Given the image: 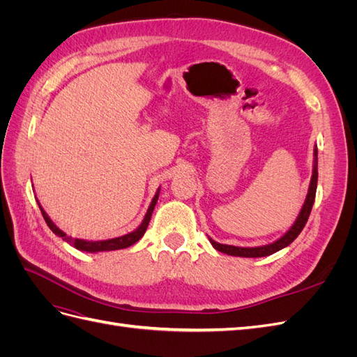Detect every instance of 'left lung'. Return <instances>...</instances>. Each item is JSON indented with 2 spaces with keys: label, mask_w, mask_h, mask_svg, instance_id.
I'll return each instance as SVG.
<instances>
[{
  "label": "left lung",
  "mask_w": 357,
  "mask_h": 357,
  "mask_svg": "<svg viewBox=\"0 0 357 357\" xmlns=\"http://www.w3.org/2000/svg\"><path fill=\"white\" fill-rule=\"evenodd\" d=\"M317 177H319V172H317V146H314V162H312V176L310 180V188H308V193H307V198L304 205H302V208L298 214V218L295 220V223L290 226L289 231L283 235L280 236V238L271 244H266V245H259V247H236V245H228V244H220V243H215L213 238L208 240L211 243V245L215 248V250H219L222 253H226L229 256H240V257H264V256H269L273 255L278 250H282V248L287 247L289 244H291L295 241L296 236L301 234V231L304 229V226L308 220V215L311 213L312 208V204H314V198H316V190H317Z\"/></svg>",
  "instance_id": "8db88e82"
}]
</instances>
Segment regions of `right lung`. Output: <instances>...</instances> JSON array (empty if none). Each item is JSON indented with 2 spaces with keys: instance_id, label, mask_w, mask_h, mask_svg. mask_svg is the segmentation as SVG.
Masks as SVG:
<instances>
[{
  "instance_id": "add662e5",
  "label": "right lung",
  "mask_w": 357,
  "mask_h": 357,
  "mask_svg": "<svg viewBox=\"0 0 357 357\" xmlns=\"http://www.w3.org/2000/svg\"><path fill=\"white\" fill-rule=\"evenodd\" d=\"M159 192H160V188H158L155 197L152 199V202H150L149 208H147V213L144 215L143 222L139 223V226L137 229H134L132 232L129 234H125L122 236H116V238H110V240H100V241H92V240H82V238H73V236L67 235L66 232H63L62 229H59L58 226L52 222V219L47 215V213L45 211V208L41 207V204L38 202V207H40V211L43 214V218H45L46 223L49 228L52 229V232L61 236V238L68 243L70 245H73L74 248H77V250L80 252H88V253H98V252H112V250H121V248H126L129 245L135 244L142 236L144 235L147 226H149V222H150V218H152V213L155 210V205L158 202V198H159ZM37 199V198H36Z\"/></svg>"
}]
</instances>
